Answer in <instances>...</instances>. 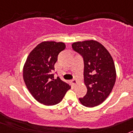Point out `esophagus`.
I'll use <instances>...</instances> for the list:
<instances>
[{
  "label": "esophagus",
  "instance_id": "34e87169",
  "mask_svg": "<svg viewBox=\"0 0 133 133\" xmlns=\"http://www.w3.org/2000/svg\"><path fill=\"white\" fill-rule=\"evenodd\" d=\"M72 84H77V79H75V78H74V79H72Z\"/></svg>",
  "mask_w": 133,
  "mask_h": 133
}]
</instances>
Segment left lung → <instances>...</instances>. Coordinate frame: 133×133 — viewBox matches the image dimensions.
<instances>
[{
    "label": "left lung",
    "mask_w": 133,
    "mask_h": 133,
    "mask_svg": "<svg viewBox=\"0 0 133 133\" xmlns=\"http://www.w3.org/2000/svg\"><path fill=\"white\" fill-rule=\"evenodd\" d=\"M72 49L84 61V82L87 92L81 103L94 107L104 102L112 91L116 81V69L112 56L103 44L96 41L72 43Z\"/></svg>",
    "instance_id": "1"
}]
</instances>
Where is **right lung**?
Masks as SVG:
<instances>
[{
	"label": "right lung",
	"mask_w": 133,
	"mask_h": 133,
	"mask_svg": "<svg viewBox=\"0 0 133 133\" xmlns=\"http://www.w3.org/2000/svg\"><path fill=\"white\" fill-rule=\"evenodd\" d=\"M64 43L44 41L32 50L23 66V79L32 96L46 106L58 104L70 89L53 71L58 55L65 49Z\"/></svg>",
	"instance_id": "right-lung-1"
}]
</instances>
